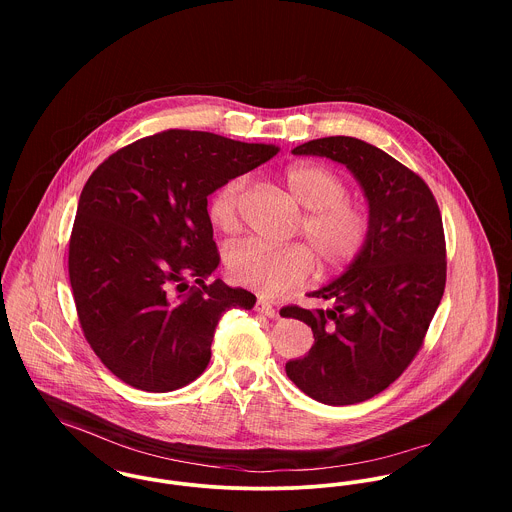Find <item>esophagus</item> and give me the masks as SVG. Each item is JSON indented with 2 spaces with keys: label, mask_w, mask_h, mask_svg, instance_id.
I'll use <instances>...</instances> for the list:
<instances>
[{
  "label": "esophagus",
  "mask_w": 512,
  "mask_h": 512,
  "mask_svg": "<svg viewBox=\"0 0 512 512\" xmlns=\"http://www.w3.org/2000/svg\"><path fill=\"white\" fill-rule=\"evenodd\" d=\"M256 311L262 313V315H266V317H276V315H278V311L274 309V305H272L268 299H264V297H260V299L256 301Z\"/></svg>",
  "instance_id": "1"
}]
</instances>
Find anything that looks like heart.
<instances>
[{"mask_svg": "<svg viewBox=\"0 0 512 512\" xmlns=\"http://www.w3.org/2000/svg\"><path fill=\"white\" fill-rule=\"evenodd\" d=\"M293 201L307 211L303 234L327 268L351 264L368 238L365 207L347 199V183L333 169L319 163H293L284 175ZM244 179L236 177L219 187L209 201V219L222 232L238 224ZM230 278L266 297H278L303 286L315 268L313 254L303 244L266 246L254 240L236 244L226 258Z\"/></svg>", "mask_w": 512, "mask_h": 512, "instance_id": "1", "label": "heart"}]
</instances>
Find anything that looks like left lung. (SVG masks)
I'll list each match as a JSON object with an SVG mask.
<instances>
[{
  "label": "left lung",
  "mask_w": 512,
  "mask_h": 512,
  "mask_svg": "<svg viewBox=\"0 0 512 512\" xmlns=\"http://www.w3.org/2000/svg\"><path fill=\"white\" fill-rule=\"evenodd\" d=\"M343 163L368 207V238L345 272L309 293L329 309L286 307L307 323L315 343L286 374L307 396L329 406L365 402L412 363L445 288V238L428 185L363 140L331 136L293 147Z\"/></svg>",
  "instance_id": "1"
}]
</instances>
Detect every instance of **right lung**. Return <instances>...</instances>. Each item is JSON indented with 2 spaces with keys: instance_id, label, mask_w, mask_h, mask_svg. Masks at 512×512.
<instances>
[{
  "instance_id": "obj_1",
  "label": "right lung",
  "mask_w": 512,
  "mask_h": 512,
  "mask_svg": "<svg viewBox=\"0 0 512 512\" xmlns=\"http://www.w3.org/2000/svg\"><path fill=\"white\" fill-rule=\"evenodd\" d=\"M278 151L169 130L116 151L88 177L69 276L84 337L120 380L146 392L189 384L211 361L222 313L254 307V293L207 284L219 266L207 197Z\"/></svg>"
}]
</instances>
